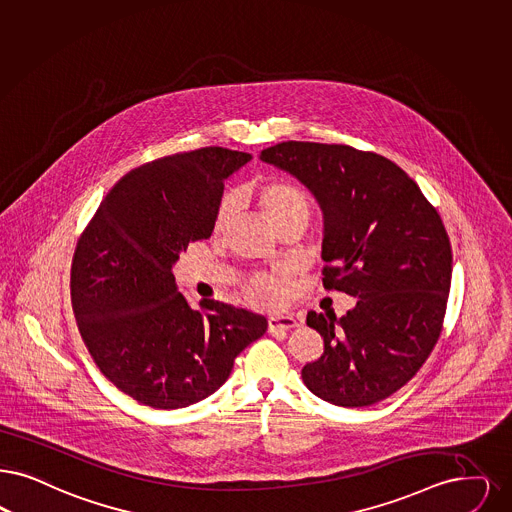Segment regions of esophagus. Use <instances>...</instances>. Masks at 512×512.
<instances>
[{"mask_svg":"<svg viewBox=\"0 0 512 512\" xmlns=\"http://www.w3.org/2000/svg\"><path fill=\"white\" fill-rule=\"evenodd\" d=\"M299 326L291 314H274L268 318V331L274 333L278 329H291Z\"/></svg>","mask_w":512,"mask_h":512,"instance_id":"obj_1","label":"esophagus"}]
</instances>
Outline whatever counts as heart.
Wrapping results in <instances>:
<instances>
[{
	"mask_svg": "<svg viewBox=\"0 0 512 512\" xmlns=\"http://www.w3.org/2000/svg\"><path fill=\"white\" fill-rule=\"evenodd\" d=\"M253 200L259 205V209L265 213L266 219L280 228L287 221L295 217L307 219L310 211L308 196L293 183L284 179H266L263 183L253 188ZM236 215V200L232 196H225L217 207L213 232L225 234L226 228L232 223ZM284 282L286 274H259L247 282V301L255 307H278L284 301Z\"/></svg>",
	"mask_w": 512,
	"mask_h": 512,
	"instance_id": "obj_1",
	"label": "heart"
}]
</instances>
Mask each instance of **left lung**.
<instances>
[{
  "label": "left lung",
  "instance_id": "1",
  "mask_svg": "<svg viewBox=\"0 0 512 512\" xmlns=\"http://www.w3.org/2000/svg\"><path fill=\"white\" fill-rule=\"evenodd\" d=\"M261 160L297 177L324 213L322 282L356 307L307 314L324 354L301 375L312 394L364 408L402 389L436 345L448 305V232L419 186L394 162L347 144L287 141Z\"/></svg>",
  "mask_w": 512,
  "mask_h": 512
}]
</instances>
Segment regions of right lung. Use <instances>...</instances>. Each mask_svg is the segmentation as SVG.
I'll return each mask as SVG.
<instances>
[{"instance_id":"right-lung-1","label":"right lung","mask_w":512,"mask_h":512,"mask_svg":"<svg viewBox=\"0 0 512 512\" xmlns=\"http://www.w3.org/2000/svg\"><path fill=\"white\" fill-rule=\"evenodd\" d=\"M251 154L221 146L131 169L78 240L70 295L83 343L104 377L156 409L192 406L219 389L266 318L219 301L194 310L171 272L213 232L225 181Z\"/></svg>"}]
</instances>
